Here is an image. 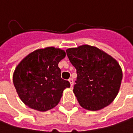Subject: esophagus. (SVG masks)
Segmentation results:
<instances>
[{
	"instance_id": "34e87169",
	"label": "esophagus",
	"mask_w": 133,
	"mask_h": 133,
	"mask_svg": "<svg viewBox=\"0 0 133 133\" xmlns=\"http://www.w3.org/2000/svg\"><path fill=\"white\" fill-rule=\"evenodd\" d=\"M68 81L71 83V86L72 87V86H73V79H72V78H69V79H68Z\"/></svg>"
}]
</instances>
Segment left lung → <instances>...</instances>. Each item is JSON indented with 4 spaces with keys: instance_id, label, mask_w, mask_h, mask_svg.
Segmentation results:
<instances>
[{
    "instance_id": "1",
    "label": "left lung",
    "mask_w": 133,
    "mask_h": 133,
    "mask_svg": "<svg viewBox=\"0 0 133 133\" xmlns=\"http://www.w3.org/2000/svg\"><path fill=\"white\" fill-rule=\"evenodd\" d=\"M66 53L77 70L73 91L81 106L98 111L110 105L119 92L123 77L118 62L89 45L69 48Z\"/></svg>"
}]
</instances>
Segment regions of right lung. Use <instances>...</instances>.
I'll use <instances>...</instances> for the list:
<instances>
[{
    "label": "right lung",
    "instance_id": "right-lung-1",
    "mask_svg": "<svg viewBox=\"0 0 133 133\" xmlns=\"http://www.w3.org/2000/svg\"><path fill=\"white\" fill-rule=\"evenodd\" d=\"M65 52L46 47L32 52L16 68L13 84L21 100L29 108L40 111L58 105L63 90L70 83L61 77L59 62Z\"/></svg>",
    "mask_w": 133,
    "mask_h": 133
}]
</instances>
